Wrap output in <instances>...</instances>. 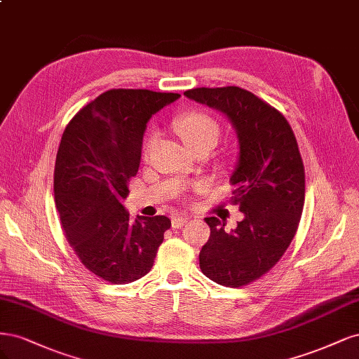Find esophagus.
I'll return each mask as SVG.
<instances>
[{"label":"esophagus","mask_w":359,"mask_h":359,"mask_svg":"<svg viewBox=\"0 0 359 359\" xmlns=\"http://www.w3.org/2000/svg\"><path fill=\"white\" fill-rule=\"evenodd\" d=\"M188 224V217H183V216H175L171 221L172 228H182L183 225Z\"/></svg>","instance_id":"obj_1"}]
</instances>
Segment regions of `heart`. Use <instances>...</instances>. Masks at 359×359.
<instances>
[{
  "label": "heart",
  "instance_id": "1",
  "mask_svg": "<svg viewBox=\"0 0 359 359\" xmlns=\"http://www.w3.org/2000/svg\"><path fill=\"white\" fill-rule=\"evenodd\" d=\"M172 126H175L176 133L183 138V142L194 150L203 147L212 149L217 143L219 135H221V125H219V122L212 114L203 110H189L180 114V116L172 121ZM155 140V133L147 137L143 152L144 158L149 156L150 149H152Z\"/></svg>",
  "mask_w": 359,
  "mask_h": 359
}]
</instances>
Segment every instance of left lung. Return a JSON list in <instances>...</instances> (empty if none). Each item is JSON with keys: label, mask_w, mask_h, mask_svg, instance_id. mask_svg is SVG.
I'll return each instance as SVG.
<instances>
[{"label": "left lung", "mask_w": 359, "mask_h": 359, "mask_svg": "<svg viewBox=\"0 0 359 359\" xmlns=\"http://www.w3.org/2000/svg\"><path fill=\"white\" fill-rule=\"evenodd\" d=\"M184 95L224 111L238 135L231 204L245 217L231 233L225 221L204 219L210 237L200 252V269L219 285L246 286L279 262L298 229L306 176L297 138L279 110L246 89L195 88Z\"/></svg>", "instance_id": "1"}]
</instances>
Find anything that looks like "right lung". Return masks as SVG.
<instances>
[{"label": "right lung", "mask_w": 359, "mask_h": 359, "mask_svg": "<svg viewBox=\"0 0 359 359\" xmlns=\"http://www.w3.org/2000/svg\"><path fill=\"white\" fill-rule=\"evenodd\" d=\"M180 95L149 89H110L68 122L53 172L55 204L67 241L100 279L125 285L152 269L165 216L133 222L122 200L140 167L146 122Z\"/></svg>", "instance_id": "obj_1"}]
</instances>
